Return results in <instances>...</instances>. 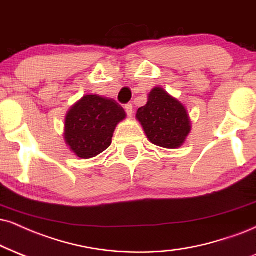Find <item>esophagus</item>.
<instances>
[{
	"mask_svg": "<svg viewBox=\"0 0 256 256\" xmlns=\"http://www.w3.org/2000/svg\"><path fill=\"white\" fill-rule=\"evenodd\" d=\"M124 110H126V112H127L128 116L133 115V104H132V103L126 104V106H124Z\"/></svg>",
	"mask_w": 256,
	"mask_h": 256,
	"instance_id": "1",
	"label": "esophagus"
}]
</instances>
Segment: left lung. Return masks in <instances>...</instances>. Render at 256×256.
<instances>
[{
	"mask_svg": "<svg viewBox=\"0 0 256 256\" xmlns=\"http://www.w3.org/2000/svg\"><path fill=\"white\" fill-rule=\"evenodd\" d=\"M136 118L148 140L164 148L180 147L191 132L185 106L162 88L150 91L146 106L138 108Z\"/></svg>",
	"mask_w": 256,
	"mask_h": 256,
	"instance_id": "obj_1",
	"label": "left lung"
}]
</instances>
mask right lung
Masks as SVG:
<instances>
[{
  "mask_svg": "<svg viewBox=\"0 0 256 256\" xmlns=\"http://www.w3.org/2000/svg\"><path fill=\"white\" fill-rule=\"evenodd\" d=\"M124 118V110L114 100L86 94L66 115V144L82 159L98 156L112 144L114 130Z\"/></svg>",
  "mask_w": 256,
  "mask_h": 256,
  "instance_id": "1",
  "label": "right lung"
}]
</instances>
